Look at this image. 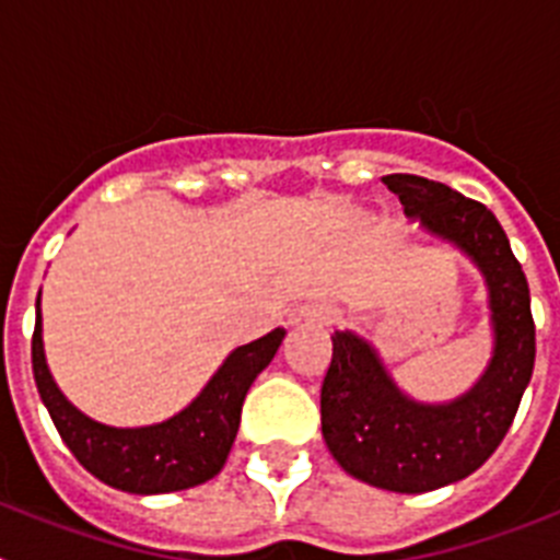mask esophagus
Masks as SVG:
<instances>
[{
  "instance_id": "34e87169",
  "label": "esophagus",
  "mask_w": 560,
  "mask_h": 560,
  "mask_svg": "<svg viewBox=\"0 0 560 560\" xmlns=\"http://www.w3.org/2000/svg\"><path fill=\"white\" fill-rule=\"evenodd\" d=\"M336 319V314L330 308H325V305H303V308L296 311L294 323H308V325H316V328H323V325H330Z\"/></svg>"
}]
</instances>
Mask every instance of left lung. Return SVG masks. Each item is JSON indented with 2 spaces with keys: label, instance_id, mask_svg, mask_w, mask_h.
<instances>
[{
  "label": "left lung",
  "instance_id": "8db88e82",
  "mask_svg": "<svg viewBox=\"0 0 560 560\" xmlns=\"http://www.w3.org/2000/svg\"><path fill=\"white\" fill-rule=\"evenodd\" d=\"M384 185L404 215L440 244L463 252L488 289L493 348L471 389L452 400H418L398 387L378 348L336 330L323 381V438L353 479L381 491L427 493L474 474L497 452L516 418L536 361L530 289L491 210L440 182L393 173Z\"/></svg>",
  "mask_w": 560,
  "mask_h": 560
}]
</instances>
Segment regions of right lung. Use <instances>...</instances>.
<instances>
[{
    "instance_id": "obj_1",
    "label": "right lung",
    "mask_w": 560,
    "mask_h": 560,
    "mask_svg": "<svg viewBox=\"0 0 560 560\" xmlns=\"http://www.w3.org/2000/svg\"><path fill=\"white\" fill-rule=\"evenodd\" d=\"M285 330L275 328L241 345L185 409L151 427H108L89 418L58 389L42 339V291L33 330V375L58 434L92 477L117 491L171 493L207 482L224 468L241 427V407L252 381L269 368Z\"/></svg>"
}]
</instances>
